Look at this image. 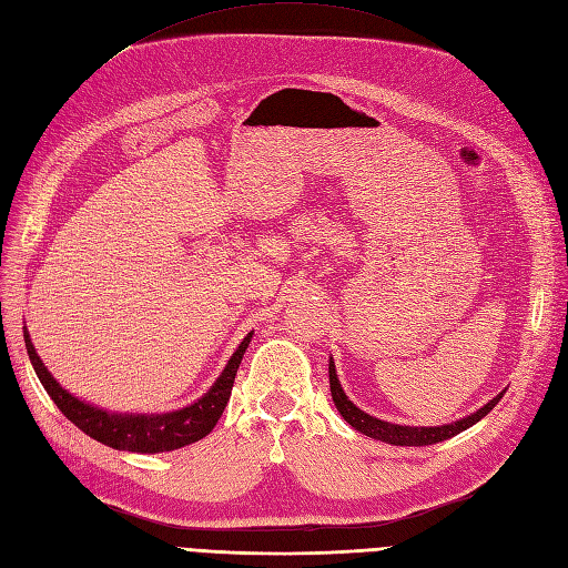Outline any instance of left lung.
I'll return each instance as SVG.
<instances>
[{"label":"left lung","mask_w":568,"mask_h":568,"mask_svg":"<svg viewBox=\"0 0 568 568\" xmlns=\"http://www.w3.org/2000/svg\"><path fill=\"white\" fill-rule=\"evenodd\" d=\"M331 392H333L335 406H337L339 415L346 419V423H349L354 429H358L361 434L371 436V438H377V442H384V444H392V446H432V444H438V442H446V438L465 432L471 425H477L484 415H488L493 408H496V404L505 394V392L498 394L496 398L488 400L484 408H479L477 413L469 415V417L457 419V423H453V425H442V427H404V425L384 423V419H377V417H373L368 413H363L361 408H356L352 400L346 398V394L342 392V384L337 379L333 361H331Z\"/></svg>","instance_id":"8db88e82"}]
</instances>
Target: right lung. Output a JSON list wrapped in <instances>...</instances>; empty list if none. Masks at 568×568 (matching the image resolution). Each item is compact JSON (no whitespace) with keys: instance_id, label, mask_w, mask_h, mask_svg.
I'll return each mask as SVG.
<instances>
[{"instance_id":"1","label":"right lung","mask_w":568,"mask_h":568,"mask_svg":"<svg viewBox=\"0 0 568 568\" xmlns=\"http://www.w3.org/2000/svg\"><path fill=\"white\" fill-rule=\"evenodd\" d=\"M23 337H26V349H28L30 363L34 373H38L42 387L47 389V394L53 398V404L59 406V410L70 419L72 425L80 427L91 438H97V442L118 450L164 453V450H176L189 444H195L214 429V425L219 423V417H222L229 404L237 365L243 361L252 333L241 342V346H237L222 377L214 382V387L203 398L195 400V404L189 408L164 413V415H120V413H105L84 404V400L68 394L61 384L49 375L40 356L34 354V346L30 342L28 331H23Z\"/></svg>"}]
</instances>
